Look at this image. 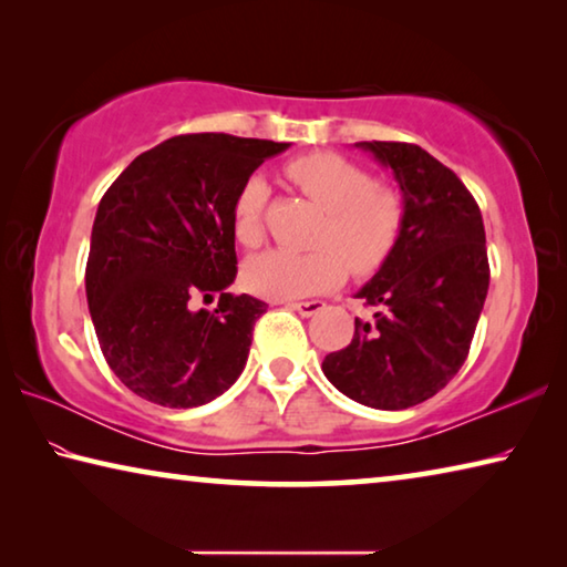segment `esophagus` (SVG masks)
Wrapping results in <instances>:
<instances>
[{"instance_id": "obj_1", "label": "esophagus", "mask_w": 567, "mask_h": 567, "mask_svg": "<svg viewBox=\"0 0 567 567\" xmlns=\"http://www.w3.org/2000/svg\"><path fill=\"white\" fill-rule=\"evenodd\" d=\"M290 307H292V310L300 312L302 318H312V315H318L322 310L324 302L322 300H307V302H292Z\"/></svg>"}]
</instances>
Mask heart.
<instances>
[{
	"label": "heart",
	"instance_id": "obj_1",
	"mask_svg": "<svg viewBox=\"0 0 567 567\" xmlns=\"http://www.w3.org/2000/svg\"><path fill=\"white\" fill-rule=\"evenodd\" d=\"M285 175L315 205L328 213L312 252L270 249L247 260L243 282L249 292L270 300L328 292L342 282L348 267L370 275L390 260L405 229V203L400 192L380 187L364 167L338 152H310L287 162ZM267 182L249 175L233 203V233L243 247H257L265 237Z\"/></svg>",
	"mask_w": 567,
	"mask_h": 567
}]
</instances>
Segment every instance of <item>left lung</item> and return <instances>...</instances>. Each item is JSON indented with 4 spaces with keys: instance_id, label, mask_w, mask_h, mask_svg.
<instances>
[{
    "instance_id": "8db88e82",
    "label": "left lung",
    "mask_w": 567,
    "mask_h": 567,
    "mask_svg": "<svg viewBox=\"0 0 567 567\" xmlns=\"http://www.w3.org/2000/svg\"><path fill=\"white\" fill-rule=\"evenodd\" d=\"M354 147L392 169L408 217L395 252L354 292L375 320H354L350 344L330 352L322 372L360 405L405 410L443 390L467 358L491 285L483 215L455 172L422 147Z\"/></svg>"
}]
</instances>
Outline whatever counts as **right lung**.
<instances>
[{"mask_svg": "<svg viewBox=\"0 0 567 567\" xmlns=\"http://www.w3.org/2000/svg\"><path fill=\"white\" fill-rule=\"evenodd\" d=\"M290 142L179 134L112 182L92 225L84 285L104 360L134 395L197 408L245 370L257 297L233 295V203L243 182ZM220 292L213 313L199 296Z\"/></svg>", "mask_w": 567, "mask_h": 567, "instance_id": "right-lung-1", "label": "right lung"}]
</instances>
